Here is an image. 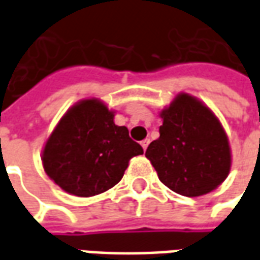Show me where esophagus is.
Listing matches in <instances>:
<instances>
[{"mask_svg":"<svg viewBox=\"0 0 260 260\" xmlns=\"http://www.w3.org/2000/svg\"><path fill=\"white\" fill-rule=\"evenodd\" d=\"M149 143H150V139H143V141L141 142V145H142V147H143V150H146L147 149V146H149Z\"/></svg>","mask_w":260,"mask_h":260,"instance_id":"34e87169","label":"esophagus"}]
</instances>
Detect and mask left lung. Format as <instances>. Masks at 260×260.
Returning <instances> with one entry per match:
<instances>
[{"label":"left lung","instance_id":"obj_1","mask_svg":"<svg viewBox=\"0 0 260 260\" xmlns=\"http://www.w3.org/2000/svg\"><path fill=\"white\" fill-rule=\"evenodd\" d=\"M161 118L160 138L146 150L160 181L188 198L216 189L231 167L229 139L216 115L182 93L161 111Z\"/></svg>","mask_w":260,"mask_h":260}]
</instances>
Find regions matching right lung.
I'll return each mask as SVG.
<instances>
[{
	"label": "right lung",
	"instance_id": "1",
	"mask_svg": "<svg viewBox=\"0 0 260 260\" xmlns=\"http://www.w3.org/2000/svg\"><path fill=\"white\" fill-rule=\"evenodd\" d=\"M143 149L126 126L114 124V113L96 99L69 110L43 152L47 175L71 195H99L117 185L129 160Z\"/></svg>",
	"mask_w": 260,
	"mask_h": 260
}]
</instances>
